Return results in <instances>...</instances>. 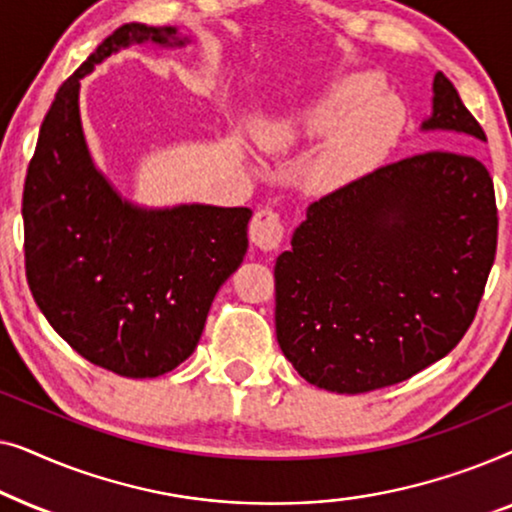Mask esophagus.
<instances>
[{"instance_id": "esophagus-1", "label": "esophagus", "mask_w": 512, "mask_h": 512, "mask_svg": "<svg viewBox=\"0 0 512 512\" xmlns=\"http://www.w3.org/2000/svg\"><path fill=\"white\" fill-rule=\"evenodd\" d=\"M284 237V228L279 216L272 209H258L249 223V240L256 249L272 251L279 247Z\"/></svg>"}]
</instances>
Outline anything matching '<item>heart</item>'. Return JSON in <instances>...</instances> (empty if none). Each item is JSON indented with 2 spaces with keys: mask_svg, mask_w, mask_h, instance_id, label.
Wrapping results in <instances>:
<instances>
[{
  "mask_svg": "<svg viewBox=\"0 0 512 512\" xmlns=\"http://www.w3.org/2000/svg\"><path fill=\"white\" fill-rule=\"evenodd\" d=\"M403 125V107L384 95L373 74L349 72L307 100L263 114L254 139L268 153L319 146L305 167V186L314 195H333L370 177L396 149Z\"/></svg>",
  "mask_w": 512,
  "mask_h": 512,
  "instance_id": "b5f03b06",
  "label": "heart"
}]
</instances>
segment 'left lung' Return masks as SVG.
<instances>
[{
	"mask_svg": "<svg viewBox=\"0 0 512 512\" xmlns=\"http://www.w3.org/2000/svg\"><path fill=\"white\" fill-rule=\"evenodd\" d=\"M422 132L440 146L312 202L275 263L277 342L300 377L335 394L403 382L471 326L496 254L487 142L443 72Z\"/></svg>",
	"mask_w": 512,
	"mask_h": 512,
	"instance_id": "1",
	"label": "left lung"
}]
</instances>
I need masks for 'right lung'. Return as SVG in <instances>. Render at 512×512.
<instances>
[{"instance_id":"add662e5","label":"right lung","mask_w":512,"mask_h":512,"mask_svg":"<svg viewBox=\"0 0 512 512\" xmlns=\"http://www.w3.org/2000/svg\"><path fill=\"white\" fill-rule=\"evenodd\" d=\"M191 41L144 23L109 34L55 93L25 179V268L41 314L83 359L132 380L170 373L198 347L247 254L251 209L125 198L88 146L81 79L123 48Z\"/></svg>"}]
</instances>
